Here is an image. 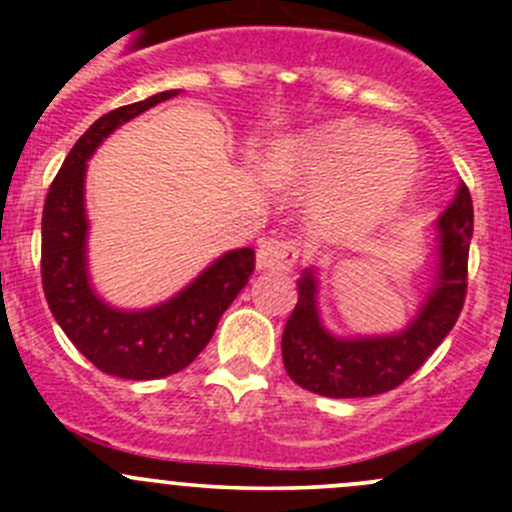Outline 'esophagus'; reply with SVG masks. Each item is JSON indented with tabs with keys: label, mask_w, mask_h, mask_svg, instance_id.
<instances>
[{
	"label": "esophagus",
	"mask_w": 512,
	"mask_h": 512,
	"mask_svg": "<svg viewBox=\"0 0 512 512\" xmlns=\"http://www.w3.org/2000/svg\"><path fill=\"white\" fill-rule=\"evenodd\" d=\"M297 247L285 240H265L257 250V270L260 272H289L297 262Z\"/></svg>",
	"instance_id": "34e87169"
}]
</instances>
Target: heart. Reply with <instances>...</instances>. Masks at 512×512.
<instances>
[{
    "label": "heart",
    "instance_id": "obj_1",
    "mask_svg": "<svg viewBox=\"0 0 512 512\" xmlns=\"http://www.w3.org/2000/svg\"><path fill=\"white\" fill-rule=\"evenodd\" d=\"M292 168L319 185L309 200L314 227L332 240H359L406 208L421 180V153L399 133L344 121L304 136Z\"/></svg>",
    "mask_w": 512,
    "mask_h": 512
}]
</instances>
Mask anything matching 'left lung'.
Wrapping results in <instances>:
<instances>
[{"mask_svg": "<svg viewBox=\"0 0 512 512\" xmlns=\"http://www.w3.org/2000/svg\"><path fill=\"white\" fill-rule=\"evenodd\" d=\"M431 285L406 327L389 334L342 337L324 324L319 307L322 270L307 267L297 280V307L282 334V361L289 379L329 399H364L404 384L446 339L466 299L473 203L466 185L436 218Z\"/></svg>", "mask_w": 512, "mask_h": 512, "instance_id": "8db88e82", "label": "left lung"}]
</instances>
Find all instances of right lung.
<instances>
[{"instance_id":"add662e5","label":"right lung","mask_w":512,"mask_h":512,"mask_svg":"<svg viewBox=\"0 0 512 512\" xmlns=\"http://www.w3.org/2000/svg\"><path fill=\"white\" fill-rule=\"evenodd\" d=\"M160 91L101 116L76 141L51 183L41 215V282L51 314L96 369L121 379H163L205 349L220 317L255 270V250H227L165 302L123 309L106 302L89 275L86 168L116 128L178 96Z\"/></svg>"}]
</instances>
